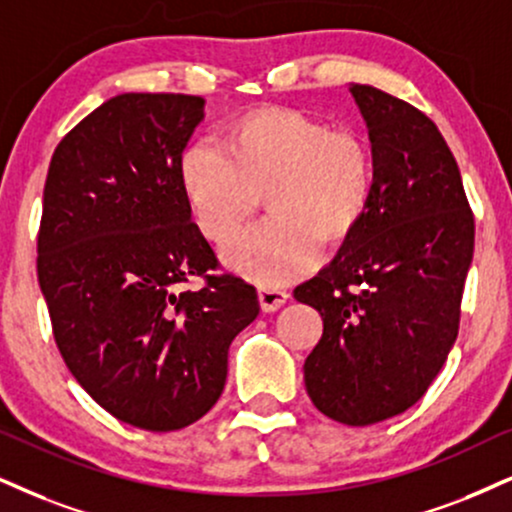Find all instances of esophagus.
I'll return each instance as SVG.
<instances>
[{
	"label": "esophagus",
	"mask_w": 512,
	"mask_h": 512,
	"mask_svg": "<svg viewBox=\"0 0 512 512\" xmlns=\"http://www.w3.org/2000/svg\"><path fill=\"white\" fill-rule=\"evenodd\" d=\"M289 299V294L285 289H275V287H261L258 289V304L266 313H273L277 311L280 306H285Z\"/></svg>",
	"instance_id": "34e87169"
}]
</instances>
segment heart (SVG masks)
I'll use <instances>...</instances> for the list:
<instances>
[{"instance_id":"1","label":"heart","mask_w":512,"mask_h":512,"mask_svg":"<svg viewBox=\"0 0 512 512\" xmlns=\"http://www.w3.org/2000/svg\"><path fill=\"white\" fill-rule=\"evenodd\" d=\"M375 180L363 132L277 106L244 113L223 144L201 137L180 159L189 213L211 244L235 235L266 192L270 216L223 249L227 268L266 287L306 275L323 244H344L368 216Z\"/></svg>"}]
</instances>
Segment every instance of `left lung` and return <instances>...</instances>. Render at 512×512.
<instances>
[{
  "instance_id": "obj_1",
  "label": "left lung",
  "mask_w": 512,
  "mask_h": 512,
  "mask_svg": "<svg viewBox=\"0 0 512 512\" xmlns=\"http://www.w3.org/2000/svg\"><path fill=\"white\" fill-rule=\"evenodd\" d=\"M349 90L375 151V194L361 227L294 299L323 315L304 363L313 406L365 427L418 403L449 358L475 218L437 125L377 87Z\"/></svg>"
}]
</instances>
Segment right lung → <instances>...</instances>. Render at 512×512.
<instances>
[{
	"mask_svg": "<svg viewBox=\"0 0 512 512\" xmlns=\"http://www.w3.org/2000/svg\"><path fill=\"white\" fill-rule=\"evenodd\" d=\"M201 121L192 94H118L63 137L44 182L37 280L56 346L99 406L149 432L204 418L258 315L254 287L211 273L180 187ZM192 274L197 293L181 289Z\"/></svg>",
	"mask_w": 512,
	"mask_h": 512,
	"instance_id": "1",
	"label": "right lung"
}]
</instances>
